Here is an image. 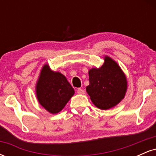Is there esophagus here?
<instances>
[{
    "mask_svg": "<svg viewBox=\"0 0 156 156\" xmlns=\"http://www.w3.org/2000/svg\"><path fill=\"white\" fill-rule=\"evenodd\" d=\"M77 93L79 94H85V92H84V90L83 89L78 88V89H77Z\"/></svg>",
    "mask_w": 156,
    "mask_h": 156,
    "instance_id": "obj_1",
    "label": "esophagus"
}]
</instances>
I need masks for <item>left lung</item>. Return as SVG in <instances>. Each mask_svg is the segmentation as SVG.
Returning a JSON list of instances; mask_svg holds the SVG:
<instances>
[{
    "label": "left lung",
    "mask_w": 156,
    "mask_h": 156,
    "mask_svg": "<svg viewBox=\"0 0 156 156\" xmlns=\"http://www.w3.org/2000/svg\"><path fill=\"white\" fill-rule=\"evenodd\" d=\"M89 85L87 92L98 108L106 110L117 105L124 98L127 80L119 65L108 56L100 68L89 71Z\"/></svg>",
    "instance_id": "obj_1"
}]
</instances>
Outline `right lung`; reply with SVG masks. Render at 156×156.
<instances>
[{"label":"right lung","mask_w":156,"mask_h":156,"mask_svg":"<svg viewBox=\"0 0 156 156\" xmlns=\"http://www.w3.org/2000/svg\"><path fill=\"white\" fill-rule=\"evenodd\" d=\"M36 88L39 103L51 114L62 111L75 93L65 76L51 70L48 64L42 67Z\"/></svg>","instance_id":"right-lung-1"}]
</instances>
